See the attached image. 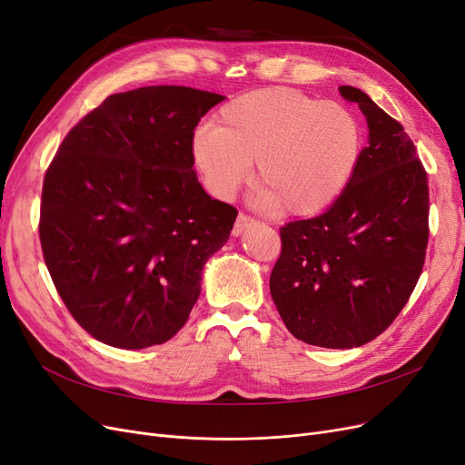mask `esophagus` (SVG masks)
Returning <instances> with one entry per match:
<instances>
[{"label":"esophagus","mask_w":465,"mask_h":465,"mask_svg":"<svg viewBox=\"0 0 465 465\" xmlns=\"http://www.w3.org/2000/svg\"><path fill=\"white\" fill-rule=\"evenodd\" d=\"M252 223H256V220L254 218H251V216H247L245 213H239L237 214V220H235V223H233V230H232V233L233 235H242L247 228H251Z\"/></svg>","instance_id":"34e87169"}]
</instances>
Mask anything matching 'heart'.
<instances>
[{
    "instance_id": "obj_1",
    "label": "heart",
    "mask_w": 465,
    "mask_h": 465,
    "mask_svg": "<svg viewBox=\"0 0 465 465\" xmlns=\"http://www.w3.org/2000/svg\"><path fill=\"white\" fill-rule=\"evenodd\" d=\"M362 149L356 116L333 101L291 88L254 90L216 113V128L199 126L189 151L206 189L230 199L251 174L262 204L311 216L333 204L351 183Z\"/></svg>"
}]
</instances>
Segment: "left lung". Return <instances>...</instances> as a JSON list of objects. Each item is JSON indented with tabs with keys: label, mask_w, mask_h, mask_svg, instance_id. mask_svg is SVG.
I'll use <instances>...</instances> for the list:
<instances>
[{
	"label": "left lung",
	"mask_w": 465,
	"mask_h": 465,
	"mask_svg": "<svg viewBox=\"0 0 465 465\" xmlns=\"http://www.w3.org/2000/svg\"><path fill=\"white\" fill-rule=\"evenodd\" d=\"M339 94L368 120V147L342 195L280 230L270 293L285 328L308 345L352 349L401 314L425 262L427 172L402 124L358 88Z\"/></svg>",
	"instance_id": "8db88e82"
}]
</instances>
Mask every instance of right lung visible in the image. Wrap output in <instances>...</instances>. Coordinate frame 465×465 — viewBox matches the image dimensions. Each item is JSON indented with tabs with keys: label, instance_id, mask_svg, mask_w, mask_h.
Listing matches in <instances>:
<instances>
[{
	"label": "right lung",
	"instance_id": "right-lung-1",
	"mask_svg": "<svg viewBox=\"0 0 465 465\" xmlns=\"http://www.w3.org/2000/svg\"><path fill=\"white\" fill-rule=\"evenodd\" d=\"M222 97L185 85L109 95L66 134L42 187L40 243L68 312L94 339L174 337L237 211L197 180L189 142Z\"/></svg>",
	"mask_w": 465,
	"mask_h": 465
}]
</instances>
